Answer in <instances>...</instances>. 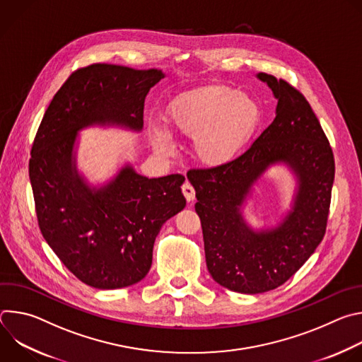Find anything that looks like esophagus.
<instances>
[{
	"mask_svg": "<svg viewBox=\"0 0 362 362\" xmlns=\"http://www.w3.org/2000/svg\"><path fill=\"white\" fill-rule=\"evenodd\" d=\"M182 192H183V196L186 197L187 202H192V200L194 199V189H193V186H192L189 182H185V183H183Z\"/></svg>",
	"mask_w": 362,
	"mask_h": 362,
	"instance_id": "1",
	"label": "esophagus"
}]
</instances>
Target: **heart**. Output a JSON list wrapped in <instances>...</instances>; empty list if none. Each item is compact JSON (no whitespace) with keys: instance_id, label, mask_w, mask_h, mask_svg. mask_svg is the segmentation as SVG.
I'll use <instances>...</instances> for the list:
<instances>
[{"instance_id":"b5f03b06","label":"heart","mask_w":362,"mask_h":362,"mask_svg":"<svg viewBox=\"0 0 362 362\" xmlns=\"http://www.w3.org/2000/svg\"><path fill=\"white\" fill-rule=\"evenodd\" d=\"M261 112L246 94L211 87L176 100L166 113V130L151 127L158 150H172V137L193 139L194 158L204 166H222L243 148L259 123Z\"/></svg>"}]
</instances>
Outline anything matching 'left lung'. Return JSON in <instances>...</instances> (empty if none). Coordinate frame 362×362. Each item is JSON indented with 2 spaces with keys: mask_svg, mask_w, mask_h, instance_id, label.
<instances>
[{
  "mask_svg": "<svg viewBox=\"0 0 362 362\" xmlns=\"http://www.w3.org/2000/svg\"><path fill=\"white\" fill-rule=\"evenodd\" d=\"M278 100L276 117L239 158L211 169H192L206 265L222 286L262 293L285 284L311 256L327 230L335 176L329 141L303 94L288 81L259 73ZM275 163L297 175L293 209L276 228L253 231L240 208L252 183Z\"/></svg>",
  "mask_w": 362,
  "mask_h": 362,
  "instance_id": "8db88e82",
  "label": "left lung"
}]
</instances>
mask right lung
Returning <instances> with one entry per match:
<instances>
[{
  "instance_id": "1",
  "label": "right lung",
  "mask_w": 362,
  "mask_h": 362,
  "mask_svg": "<svg viewBox=\"0 0 362 362\" xmlns=\"http://www.w3.org/2000/svg\"><path fill=\"white\" fill-rule=\"evenodd\" d=\"M165 74L115 64L76 70L47 107L28 165L40 230L64 267L97 289L141 281L163 223L186 199L185 176L148 179L126 165L101 187L78 175L74 143L78 130L116 124L140 132L144 98Z\"/></svg>"
}]
</instances>
